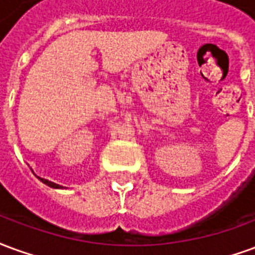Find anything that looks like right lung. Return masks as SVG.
Wrapping results in <instances>:
<instances>
[{
    "label": "right lung",
    "instance_id": "right-lung-1",
    "mask_svg": "<svg viewBox=\"0 0 255 255\" xmlns=\"http://www.w3.org/2000/svg\"><path fill=\"white\" fill-rule=\"evenodd\" d=\"M39 180H41L42 183H45L46 186H49V187H53V188H61V186H58V184H56V183L53 182H49V180H46V179H41V177H38Z\"/></svg>",
    "mask_w": 255,
    "mask_h": 255
}]
</instances>
